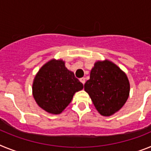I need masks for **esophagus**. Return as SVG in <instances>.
I'll use <instances>...</instances> for the list:
<instances>
[{
    "label": "esophagus",
    "instance_id": "esophagus-1",
    "mask_svg": "<svg viewBox=\"0 0 151 151\" xmlns=\"http://www.w3.org/2000/svg\"><path fill=\"white\" fill-rule=\"evenodd\" d=\"M80 81H81V83H83V84H84V83H85V78H84V77H82V78H81V79H80Z\"/></svg>",
    "mask_w": 151,
    "mask_h": 151
}]
</instances>
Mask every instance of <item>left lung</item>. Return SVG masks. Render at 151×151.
<instances>
[{"label":"left lung","mask_w":151,"mask_h":151,"mask_svg":"<svg viewBox=\"0 0 151 151\" xmlns=\"http://www.w3.org/2000/svg\"><path fill=\"white\" fill-rule=\"evenodd\" d=\"M96 109L109 116L124 106L129 96L130 85L124 72L109 61H97L84 84Z\"/></svg>","instance_id":"1"}]
</instances>
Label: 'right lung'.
<instances>
[{"instance_id": "obj_1", "label": "right lung", "mask_w": 151, "mask_h": 151, "mask_svg": "<svg viewBox=\"0 0 151 151\" xmlns=\"http://www.w3.org/2000/svg\"><path fill=\"white\" fill-rule=\"evenodd\" d=\"M83 88V83L67 69L64 61L53 59L43 65L36 74L32 93L42 109L60 114L71 102L76 92Z\"/></svg>"}]
</instances>
